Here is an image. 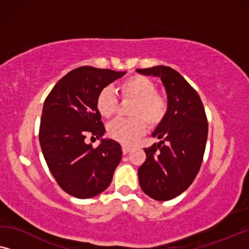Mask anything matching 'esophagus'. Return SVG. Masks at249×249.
Listing matches in <instances>:
<instances>
[{"label":"esophagus","mask_w":249,"mask_h":249,"mask_svg":"<svg viewBox=\"0 0 249 249\" xmlns=\"http://www.w3.org/2000/svg\"><path fill=\"white\" fill-rule=\"evenodd\" d=\"M131 149H132L131 145H126V144H124L123 146H122V150H123L124 155H126V153H128L129 151H131Z\"/></svg>","instance_id":"esophagus-1"}]
</instances>
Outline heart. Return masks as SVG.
I'll use <instances>...</instances> for the list:
<instances>
[{
  "label": "heart",
  "mask_w": 249,
  "mask_h": 249,
  "mask_svg": "<svg viewBox=\"0 0 249 249\" xmlns=\"http://www.w3.org/2000/svg\"><path fill=\"white\" fill-rule=\"evenodd\" d=\"M121 94L127 99L135 100L128 120L118 118L108 126L111 138L122 143H133L146 131V123L150 126L158 125L167 113V101L157 93V87L151 80L143 75H133L120 85ZM118 100L116 93L110 88L103 89L98 94L96 107L98 113L105 118L114 116L117 110Z\"/></svg>",
  "instance_id": "b5f03b06"
}]
</instances>
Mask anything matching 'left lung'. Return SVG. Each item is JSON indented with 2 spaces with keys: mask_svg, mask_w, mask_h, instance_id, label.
Segmentation results:
<instances>
[{
  "mask_svg": "<svg viewBox=\"0 0 249 249\" xmlns=\"http://www.w3.org/2000/svg\"><path fill=\"white\" fill-rule=\"evenodd\" d=\"M142 75L159 78L167 93L166 116L152 133L159 142L145 148L139 168L142 191L157 201H169L193 183L204 156L208 120L198 93L177 71L158 65L138 69Z\"/></svg>",
  "mask_w": 249,
  "mask_h": 249,
  "instance_id": "1",
  "label": "left lung"
}]
</instances>
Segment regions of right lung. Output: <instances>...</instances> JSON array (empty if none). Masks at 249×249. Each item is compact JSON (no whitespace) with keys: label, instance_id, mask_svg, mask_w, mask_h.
Wrapping results in <instances>:
<instances>
[{"label":"right lung","instance_id":"obj_1","mask_svg":"<svg viewBox=\"0 0 249 249\" xmlns=\"http://www.w3.org/2000/svg\"><path fill=\"white\" fill-rule=\"evenodd\" d=\"M126 72L81 66L54 86L44 103L39 142L44 158L59 187L78 198H90L109 186L122 159V146L106 132L98 113V94ZM88 134L102 138L97 148Z\"/></svg>","mask_w":249,"mask_h":249}]
</instances>
